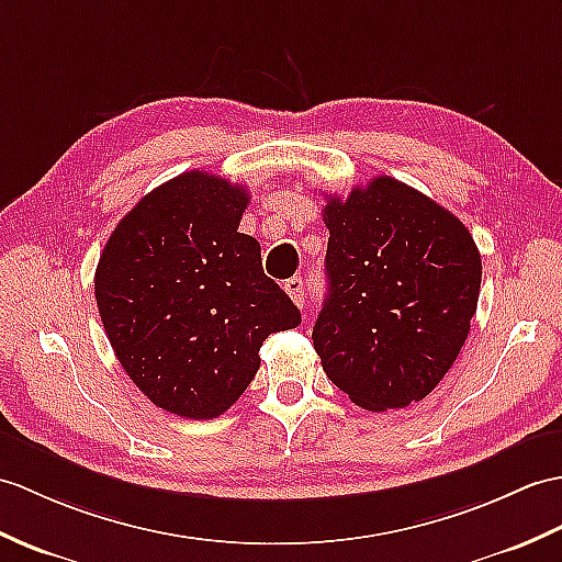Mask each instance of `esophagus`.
Instances as JSON below:
<instances>
[{"instance_id": "1", "label": "esophagus", "mask_w": 562, "mask_h": 562, "mask_svg": "<svg viewBox=\"0 0 562 562\" xmlns=\"http://www.w3.org/2000/svg\"><path fill=\"white\" fill-rule=\"evenodd\" d=\"M284 292H286V296H290L296 306H304L306 304V282L302 278L286 280L284 282Z\"/></svg>"}]
</instances>
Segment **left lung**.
Returning a JSON list of instances; mask_svg holds the SVG:
<instances>
[{"mask_svg": "<svg viewBox=\"0 0 562 562\" xmlns=\"http://www.w3.org/2000/svg\"><path fill=\"white\" fill-rule=\"evenodd\" d=\"M328 299L313 325L323 371L363 409L424 400L476 313L481 256L446 207L393 177L328 199Z\"/></svg>", "mask_w": 562, "mask_h": 562, "instance_id": "8db88e82", "label": "left lung"}]
</instances>
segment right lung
<instances>
[{
  "instance_id": "obj_1",
  "label": "right lung",
  "mask_w": 562,
  "mask_h": 562,
  "mask_svg": "<svg viewBox=\"0 0 562 562\" xmlns=\"http://www.w3.org/2000/svg\"><path fill=\"white\" fill-rule=\"evenodd\" d=\"M246 203L249 191L215 175L169 179L122 217L95 270L116 359L155 407L184 419L227 412L268 335L302 323L239 232Z\"/></svg>"
}]
</instances>
